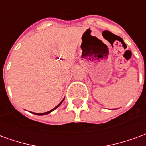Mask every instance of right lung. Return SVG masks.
Masks as SVG:
<instances>
[{
  "label": "right lung",
  "instance_id": "add662e5",
  "mask_svg": "<svg viewBox=\"0 0 146 146\" xmlns=\"http://www.w3.org/2000/svg\"><path fill=\"white\" fill-rule=\"evenodd\" d=\"M64 99H65V98H64L63 99H62V102H60V103H59V104L57 106H55V107H54V109H52V110H50V111H48V112H46V113H33V114H36V115H39V116H43V115H47V114H48V113H51V112H52V111H54V110H56V109H57V108L58 107V106H60L61 104H62V102H63Z\"/></svg>",
  "mask_w": 146,
  "mask_h": 146
}]
</instances>
